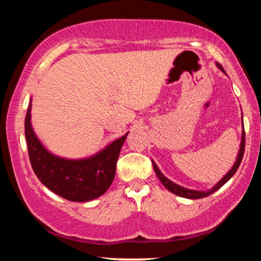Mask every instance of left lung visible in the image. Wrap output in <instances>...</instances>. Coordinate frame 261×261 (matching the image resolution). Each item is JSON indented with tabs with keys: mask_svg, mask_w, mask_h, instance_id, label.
Returning a JSON list of instances; mask_svg holds the SVG:
<instances>
[{
	"mask_svg": "<svg viewBox=\"0 0 261 261\" xmlns=\"http://www.w3.org/2000/svg\"><path fill=\"white\" fill-rule=\"evenodd\" d=\"M216 67H218L221 71L223 73H226L224 71L223 68L221 67L219 63H216ZM242 124H243V120H242ZM243 126V131H242V138H241V144H240V149H238V153H237V156H236V160L233 162L232 167L230 168V170L228 171V173L223 176L222 178H221L218 183H216L213 188H211L208 190H204V191H200V190H192V189H188V188H184V187H180V185L174 183L173 180H170L169 178H167L165 175L161 173V170L159 169V167L156 166V163L152 160V165L154 168V171H155V174L158 176V178L160 179V182L165 185V188L168 190V191H170L171 193L176 194V196H179V197H183V198H188V199H200V198H205L207 196H210V194L214 193L215 191H218V190L223 187L224 184H226L229 179H230L235 173L238 169V167H240L241 162H242V159H243V154H244V147H245V132H244V125Z\"/></svg>",
	"mask_w": 261,
	"mask_h": 261,
	"instance_id": "left-lung-1",
	"label": "left lung"
}]
</instances>
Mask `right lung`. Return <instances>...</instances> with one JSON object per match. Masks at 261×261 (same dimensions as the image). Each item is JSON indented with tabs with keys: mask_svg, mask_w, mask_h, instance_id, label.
I'll return each instance as SVG.
<instances>
[{
	"mask_svg": "<svg viewBox=\"0 0 261 261\" xmlns=\"http://www.w3.org/2000/svg\"><path fill=\"white\" fill-rule=\"evenodd\" d=\"M32 98L25 117V137L31 165L39 180L64 199L86 202L96 199L112 185L121 148L129 132L87 158L55 155L43 146L31 122Z\"/></svg>",
	"mask_w": 261,
	"mask_h": 261,
	"instance_id": "1",
	"label": "right lung"
}]
</instances>
